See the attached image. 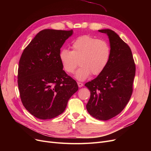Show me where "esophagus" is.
<instances>
[{
	"label": "esophagus",
	"mask_w": 151,
	"mask_h": 151,
	"mask_svg": "<svg viewBox=\"0 0 151 151\" xmlns=\"http://www.w3.org/2000/svg\"><path fill=\"white\" fill-rule=\"evenodd\" d=\"M78 86L79 88H81V87L83 86V84L82 83H80V82H78Z\"/></svg>",
	"instance_id": "obj_1"
}]
</instances>
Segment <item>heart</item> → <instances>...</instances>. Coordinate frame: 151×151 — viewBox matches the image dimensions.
<instances>
[{"label":"heart","mask_w":151,"mask_h":151,"mask_svg":"<svg viewBox=\"0 0 151 151\" xmlns=\"http://www.w3.org/2000/svg\"><path fill=\"white\" fill-rule=\"evenodd\" d=\"M72 51L63 48L59 58L63 68L72 74L79 64L75 77L83 81L91 74L98 75L106 67L111 55V47L104 40L97 39L90 35L77 37L71 43Z\"/></svg>","instance_id":"heart-1"}]
</instances>
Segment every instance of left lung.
Returning <instances> with one entry per match:
<instances>
[{
    "instance_id": "1",
    "label": "left lung",
    "mask_w": 151,
    "mask_h": 151,
    "mask_svg": "<svg viewBox=\"0 0 151 151\" xmlns=\"http://www.w3.org/2000/svg\"><path fill=\"white\" fill-rule=\"evenodd\" d=\"M99 31L108 36L111 55L105 70L85 84L91 92L86 108L94 118L107 121L119 114L130 100L136 67L130 47L115 32Z\"/></svg>"
}]
</instances>
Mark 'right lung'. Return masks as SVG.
I'll use <instances>...</instances> for the list:
<instances>
[{
	"instance_id": "add662e5",
	"label": "right lung",
	"mask_w": 151,
	"mask_h": 151,
	"mask_svg": "<svg viewBox=\"0 0 151 151\" xmlns=\"http://www.w3.org/2000/svg\"><path fill=\"white\" fill-rule=\"evenodd\" d=\"M73 30L44 29L24 50L19 62L18 85L23 106L34 116L50 119L64 111L78 90L59 60L60 47Z\"/></svg>"
}]
</instances>
